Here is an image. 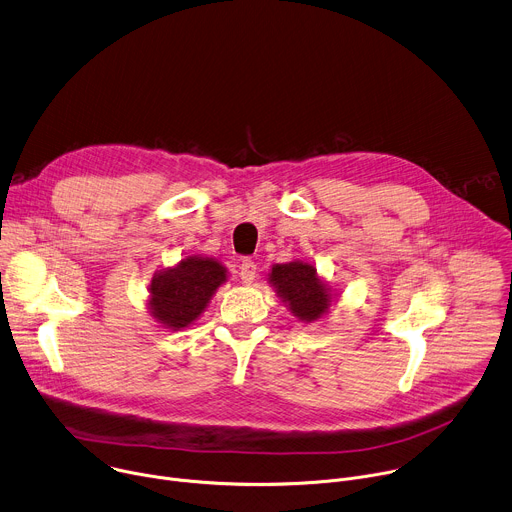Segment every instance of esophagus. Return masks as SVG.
Returning a JSON list of instances; mask_svg holds the SVG:
<instances>
[{
	"label": "esophagus",
	"mask_w": 512,
	"mask_h": 512,
	"mask_svg": "<svg viewBox=\"0 0 512 512\" xmlns=\"http://www.w3.org/2000/svg\"><path fill=\"white\" fill-rule=\"evenodd\" d=\"M256 264L250 260V258H244L242 264H240V278L244 284H252L254 278H256Z\"/></svg>",
	"instance_id": "1"
}]
</instances>
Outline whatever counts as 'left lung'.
Here are the masks:
<instances>
[{"label":"left lung","mask_w":512,"mask_h":512,"mask_svg":"<svg viewBox=\"0 0 512 512\" xmlns=\"http://www.w3.org/2000/svg\"><path fill=\"white\" fill-rule=\"evenodd\" d=\"M268 282L288 306L292 317L300 323H315L323 319L337 296L335 290L319 276L317 268L304 260L274 264L268 272Z\"/></svg>","instance_id":"left-lung-1"}]
</instances>
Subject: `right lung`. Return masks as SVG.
<instances>
[{
  "mask_svg": "<svg viewBox=\"0 0 512 512\" xmlns=\"http://www.w3.org/2000/svg\"><path fill=\"white\" fill-rule=\"evenodd\" d=\"M226 280L228 268L220 260L185 256L175 266L153 274L147 309L163 329L181 331L208 309L212 296Z\"/></svg>",
  "mask_w": 512,
  "mask_h": 512,
  "instance_id": "1",
  "label": "right lung"
}]
</instances>
